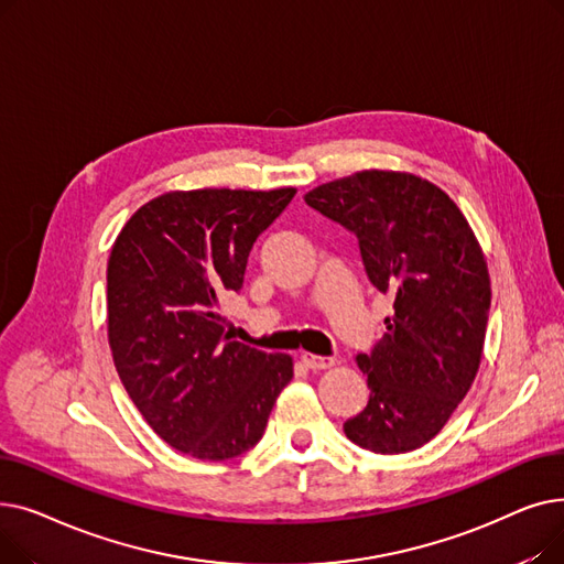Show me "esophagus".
I'll return each mask as SVG.
<instances>
[{"mask_svg":"<svg viewBox=\"0 0 564 564\" xmlns=\"http://www.w3.org/2000/svg\"><path fill=\"white\" fill-rule=\"evenodd\" d=\"M302 364L311 370H327L332 368L336 361L329 359V357H317V354H311V351H304L302 354Z\"/></svg>","mask_w":564,"mask_h":564,"instance_id":"esophagus-1","label":"esophagus"}]
</instances>
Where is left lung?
<instances>
[{
    "label": "left lung",
    "instance_id": "obj_1",
    "mask_svg": "<svg viewBox=\"0 0 564 564\" xmlns=\"http://www.w3.org/2000/svg\"><path fill=\"white\" fill-rule=\"evenodd\" d=\"M304 200L357 235L370 283L393 294L387 334L357 357L368 404L343 430L379 455L416 451L480 368L491 306L485 253L455 200L413 173L359 171Z\"/></svg>",
    "mask_w": 564,
    "mask_h": 564
}]
</instances>
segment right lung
<instances>
[{
    "mask_svg": "<svg viewBox=\"0 0 564 564\" xmlns=\"http://www.w3.org/2000/svg\"><path fill=\"white\" fill-rule=\"evenodd\" d=\"M294 187L169 192L141 205L107 262L118 377L171 448L221 462L262 438L292 357L232 340L221 302L245 283L262 230Z\"/></svg>",
    "mask_w": 564,
    "mask_h": 564,
    "instance_id": "right-lung-1",
    "label": "right lung"
}]
</instances>
